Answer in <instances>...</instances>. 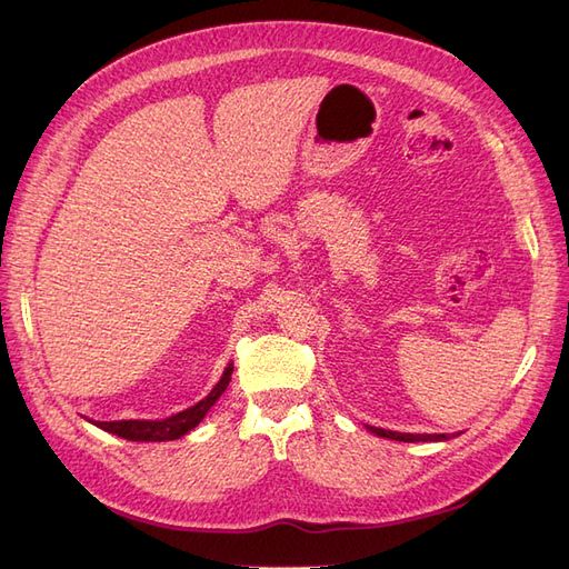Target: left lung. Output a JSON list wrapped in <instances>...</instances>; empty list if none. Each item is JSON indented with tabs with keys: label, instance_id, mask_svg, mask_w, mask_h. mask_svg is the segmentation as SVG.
<instances>
[{
	"label": "left lung",
	"instance_id": "left-lung-1",
	"mask_svg": "<svg viewBox=\"0 0 569 569\" xmlns=\"http://www.w3.org/2000/svg\"><path fill=\"white\" fill-rule=\"evenodd\" d=\"M368 429L377 437H385V439H393V441H446L449 437L446 435H403V432H389V429L382 427H372L368 425Z\"/></svg>",
	"mask_w": 569,
	"mask_h": 569
}]
</instances>
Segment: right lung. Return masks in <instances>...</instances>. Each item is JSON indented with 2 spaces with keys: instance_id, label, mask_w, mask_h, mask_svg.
<instances>
[{
  "instance_id": "1",
  "label": "right lung",
  "mask_w": 569,
  "mask_h": 569,
  "mask_svg": "<svg viewBox=\"0 0 569 569\" xmlns=\"http://www.w3.org/2000/svg\"><path fill=\"white\" fill-rule=\"evenodd\" d=\"M232 370H234V366L228 363L226 372H222V377H220V382L211 389V393L206 396V399H201L192 408L176 412V416H170L166 420H113V422H94V425L104 429V432L123 437L128 441H173V439H180L189 432V429H194L206 418V412H209L211 406L220 399V393L228 389Z\"/></svg>"
}]
</instances>
